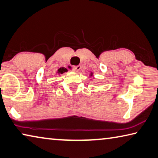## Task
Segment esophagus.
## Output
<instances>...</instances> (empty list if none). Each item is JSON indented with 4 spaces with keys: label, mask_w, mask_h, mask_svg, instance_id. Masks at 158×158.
Returning <instances> with one entry per match:
<instances>
[{
    "label": "esophagus",
    "mask_w": 158,
    "mask_h": 158,
    "mask_svg": "<svg viewBox=\"0 0 158 158\" xmlns=\"http://www.w3.org/2000/svg\"><path fill=\"white\" fill-rule=\"evenodd\" d=\"M81 68V65H77V66H74L73 67V70L76 72H79V71Z\"/></svg>",
    "instance_id": "1"
}]
</instances>
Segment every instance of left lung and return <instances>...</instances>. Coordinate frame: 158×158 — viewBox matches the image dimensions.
I'll return each instance as SVG.
<instances>
[{
  "label": "left lung",
  "instance_id": "1",
  "mask_svg": "<svg viewBox=\"0 0 158 158\" xmlns=\"http://www.w3.org/2000/svg\"><path fill=\"white\" fill-rule=\"evenodd\" d=\"M90 76H91V77H92V76H93V73H92V72L91 73V75H90Z\"/></svg>",
  "mask_w": 158,
  "mask_h": 158
}]
</instances>
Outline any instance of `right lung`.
I'll return each mask as SVG.
<instances>
[{"mask_svg":"<svg viewBox=\"0 0 158 158\" xmlns=\"http://www.w3.org/2000/svg\"><path fill=\"white\" fill-rule=\"evenodd\" d=\"M70 69V67H68ZM68 70H67V68H64V67H60V68L57 69V73L58 74H63L64 72H67Z\"/></svg>","mask_w":158,"mask_h":158,"instance_id":"obj_1","label":"right lung"}]
</instances>
